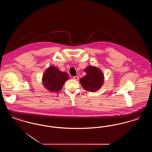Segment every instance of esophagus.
I'll list each match as a JSON object with an SVG mask.
<instances>
[{
	"label": "esophagus",
	"mask_w": 152,
	"mask_h": 152,
	"mask_svg": "<svg viewBox=\"0 0 152 152\" xmlns=\"http://www.w3.org/2000/svg\"><path fill=\"white\" fill-rule=\"evenodd\" d=\"M73 79L74 80H78L79 79V76H73Z\"/></svg>",
	"instance_id": "34e87169"
}]
</instances>
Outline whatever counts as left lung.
Wrapping results in <instances>:
<instances>
[{"label":"left lung","mask_w":152,"mask_h":152,"mask_svg":"<svg viewBox=\"0 0 152 152\" xmlns=\"http://www.w3.org/2000/svg\"><path fill=\"white\" fill-rule=\"evenodd\" d=\"M86 75L80 80L83 88L88 92H94L100 89L104 83V75L98 68L89 65L85 69Z\"/></svg>","instance_id":"1"}]
</instances>
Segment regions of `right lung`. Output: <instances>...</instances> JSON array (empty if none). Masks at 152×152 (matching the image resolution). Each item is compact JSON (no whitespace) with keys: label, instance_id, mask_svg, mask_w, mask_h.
I'll return each mask as SVG.
<instances>
[{"label":"right lung","instance_id":"1","mask_svg":"<svg viewBox=\"0 0 152 152\" xmlns=\"http://www.w3.org/2000/svg\"><path fill=\"white\" fill-rule=\"evenodd\" d=\"M67 73L60 71L57 67L51 66L44 73L42 82L44 87L50 92H58L68 79Z\"/></svg>","mask_w":152,"mask_h":152}]
</instances>
